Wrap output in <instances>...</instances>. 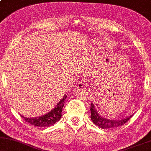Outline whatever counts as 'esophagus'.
Returning <instances> with one entry per match:
<instances>
[{
  "label": "esophagus",
  "mask_w": 151,
  "mask_h": 151,
  "mask_svg": "<svg viewBox=\"0 0 151 151\" xmlns=\"http://www.w3.org/2000/svg\"><path fill=\"white\" fill-rule=\"evenodd\" d=\"M85 86H86V84H85V81H79L77 84V88L78 89L83 88Z\"/></svg>",
  "instance_id": "1"
}]
</instances>
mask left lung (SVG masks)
I'll return each instance as SVG.
<instances>
[{
	"label": "left lung",
	"mask_w": 151,
	"mask_h": 151,
	"mask_svg": "<svg viewBox=\"0 0 151 151\" xmlns=\"http://www.w3.org/2000/svg\"><path fill=\"white\" fill-rule=\"evenodd\" d=\"M91 120L95 124L100 128L105 129H110L114 128V127H118L122 126L125 124L129 119L132 117V115L129 116L126 118L122 119V120H109L104 118L100 114V112L98 110V108L96 105H94L92 102H91Z\"/></svg>",
	"instance_id": "8db88e82"
}]
</instances>
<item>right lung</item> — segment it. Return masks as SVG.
<instances>
[{
	"mask_svg": "<svg viewBox=\"0 0 151 151\" xmlns=\"http://www.w3.org/2000/svg\"><path fill=\"white\" fill-rule=\"evenodd\" d=\"M66 94L64 95L63 99L57 103L51 111L48 112L45 115L39 116L35 118H26L20 115L21 117L24 119L26 122L30 123L34 126H37L38 127H50L53 125L57 121L60 120L61 117V111H62L63 105H64L65 100L66 99Z\"/></svg>",
	"mask_w": 151,
	"mask_h": 151,
	"instance_id": "1",
	"label": "right lung"
}]
</instances>
